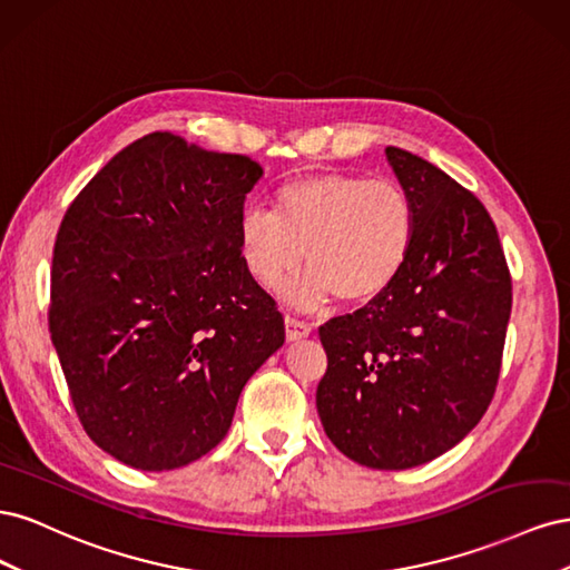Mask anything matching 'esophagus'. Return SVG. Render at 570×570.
<instances>
[{
    "instance_id": "1",
    "label": "esophagus",
    "mask_w": 570,
    "mask_h": 570,
    "mask_svg": "<svg viewBox=\"0 0 570 570\" xmlns=\"http://www.w3.org/2000/svg\"><path fill=\"white\" fill-rule=\"evenodd\" d=\"M285 331H287V337H289V340H302V337H306V335H312V323L299 318V316L287 314V316H285Z\"/></svg>"
}]
</instances>
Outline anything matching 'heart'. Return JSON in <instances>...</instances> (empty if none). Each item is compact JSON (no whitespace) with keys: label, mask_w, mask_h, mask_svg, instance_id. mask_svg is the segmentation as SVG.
I'll use <instances>...</instances> for the list:
<instances>
[{"label":"heart","mask_w":570,"mask_h":570,"mask_svg":"<svg viewBox=\"0 0 570 570\" xmlns=\"http://www.w3.org/2000/svg\"><path fill=\"white\" fill-rule=\"evenodd\" d=\"M416 230L406 189L387 178L312 174L281 185L273 212L249 206L237 218V247L254 281L281 287L306 258L308 268L283 295L318 308L335 292L368 302L402 273Z\"/></svg>","instance_id":"heart-1"}]
</instances>
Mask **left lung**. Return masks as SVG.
I'll return each mask as SVG.
<instances>
[{"instance_id":"obj_1","label":"left lung","mask_w":570,"mask_h":570,"mask_svg":"<svg viewBox=\"0 0 570 570\" xmlns=\"http://www.w3.org/2000/svg\"><path fill=\"white\" fill-rule=\"evenodd\" d=\"M416 230L396 281L321 325L325 435L352 461L404 471L459 444L488 411L511 316V275L480 199L430 161L387 147Z\"/></svg>"}]
</instances>
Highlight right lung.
Masks as SVG:
<instances>
[{
	"instance_id": "add662e5",
	"label": "right lung",
	"mask_w": 570,
	"mask_h": 570,
	"mask_svg": "<svg viewBox=\"0 0 570 570\" xmlns=\"http://www.w3.org/2000/svg\"><path fill=\"white\" fill-rule=\"evenodd\" d=\"M264 168L174 132L135 140L68 206L49 333L90 440L174 471L226 438L239 392L285 323L237 247Z\"/></svg>"
}]
</instances>
